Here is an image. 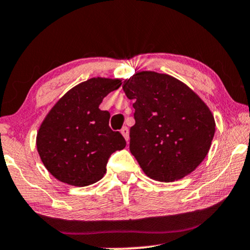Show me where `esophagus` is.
I'll list each match as a JSON object with an SVG mask.
<instances>
[{"label":"esophagus","mask_w":250,"mask_h":250,"mask_svg":"<svg viewBox=\"0 0 250 250\" xmlns=\"http://www.w3.org/2000/svg\"><path fill=\"white\" fill-rule=\"evenodd\" d=\"M120 132H122V134H123V136H124V138L126 139V142H127L128 138H130V137H128V128L126 127V126H124V127H123L122 130H120Z\"/></svg>","instance_id":"34e87169"}]
</instances>
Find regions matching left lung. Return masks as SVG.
Instances as JSON below:
<instances>
[{"label":"left lung","instance_id":"obj_1","mask_svg":"<svg viewBox=\"0 0 250 250\" xmlns=\"http://www.w3.org/2000/svg\"><path fill=\"white\" fill-rule=\"evenodd\" d=\"M133 99L130 151L148 178L172 183L192 173L209 151L215 120L206 103L179 79L140 71L123 84Z\"/></svg>","mask_w":250,"mask_h":250}]
</instances>
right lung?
I'll use <instances>...</instances> for the list:
<instances>
[{
    "label": "right lung",
    "instance_id": "add662e5",
    "mask_svg": "<svg viewBox=\"0 0 250 250\" xmlns=\"http://www.w3.org/2000/svg\"><path fill=\"white\" fill-rule=\"evenodd\" d=\"M122 79L93 77L58 99L38 128L37 152L50 174L76 187L89 186L106 173L113 152L126 146L108 126L110 113L99 105Z\"/></svg>",
    "mask_w": 250,
    "mask_h": 250
}]
</instances>
